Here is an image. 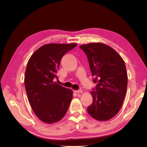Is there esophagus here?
I'll use <instances>...</instances> for the list:
<instances>
[{
    "label": "esophagus",
    "instance_id": "34e87169",
    "mask_svg": "<svg viewBox=\"0 0 147 147\" xmlns=\"http://www.w3.org/2000/svg\"><path fill=\"white\" fill-rule=\"evenodd\" d=\"M74 92H76V93H82L83 92V90H79L74 91Z\"/></svg>",
    "mask_w": 147,
    "mask_h": 147
}]
</instances>
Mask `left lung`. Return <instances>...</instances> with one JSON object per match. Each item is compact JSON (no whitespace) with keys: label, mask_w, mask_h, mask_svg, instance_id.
Listing matches in <instances>:
<instances>
[{"label":"left lung","mask_w":147,"mask_h":147,"mask_svg":"<svg viewBox=\"0 0 147 147\" xmlns=\"http://www.w3.org/2000/svg\"><path fill=\"white\" fill-rule=\"evenodd\" d=\"M80 48L87 56L93 82L97 83L91 92L93 100L87 111L98 121H107L118 113L126 96L125 63L116 51L104 43H91Z\"/></svg>","instance_id":"8db88e82"}]
</instances>
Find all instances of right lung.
I'll return each instance as SVG.
<instances>
[{
	"mask_svg": "<svg viewBox=\"0 0 147 147\" xmlns=\"http://www.w3.org/2000/svg\"><path fill=\"white\" fill-rule=\"evenodd\" d=\"M76 43H50L35 51L26 67L24 84L30 105L37 118L51 124L59 121L67 111L73 92L54 82L65 53Z\"/></svg>",
	"mask_w": 147,
	"mask_h": 147,
	"instance_id": "1",
	"label": "right lung"
}]
</instances>
